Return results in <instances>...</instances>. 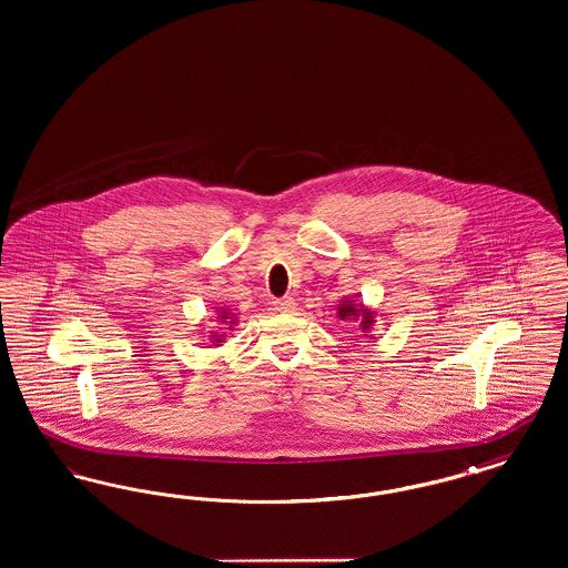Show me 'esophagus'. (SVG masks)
<instances>
[{
  "label": "esophagus",
  "mask_w": 568,
  "mask_h": 568,
  "mask_svg": "<svg viewBox=\"0 0 568 568\" xmlns=\"http://www.w3.org/2000/svg\"><path fill=\"white\" fill-rule=\"evenodd\" d=\"M274 308L281 311V313H290L296 308V300L294 297H281V300H274Z\"/></svg>",
  "instance_id": "34e87169"
}]
</instances>
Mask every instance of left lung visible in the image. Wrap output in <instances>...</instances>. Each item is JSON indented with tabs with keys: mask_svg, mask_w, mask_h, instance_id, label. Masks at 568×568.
<instances>
[{
	"mask_svg": "<svg viewBox=\"0 0 568 568\" xmlns=\"http://www.w3.org/2000/svg\"><path fill=\"white\" fill-rule=\"evenodd\" d=\"M336 311H338V317L343 322H353V324L359 325V329L364 334L371 332L373 325L377 322V311L375 308H371V306H366L362 302L349 300V297H343Z\"/></svg>",
	"mask_w": 568,
	"mask_h": 568,
	"instance_id": "obj_1",
	"label": "left lung"
}]
</instances>
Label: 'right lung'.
Wrapping results in <instances>:
<instances>
[{
	"label": "right lung",
	"mask_w": 568,
	"mask_h": 568,
	"mask_svg": "<svg viewBox=\"0 0 568 568\" xmlns=\"http://www.w3.org/2000/svg\"><path fill=\"white\" fill-rule=\"evenodd\" d=\"M239 324L236 315L227 308H219V315H216V325L213 329H209V341L211 345L221 347L223 341H225V329H232V325Z\"/></svg>",
	"instance_id": "1"
}]
</instances>
